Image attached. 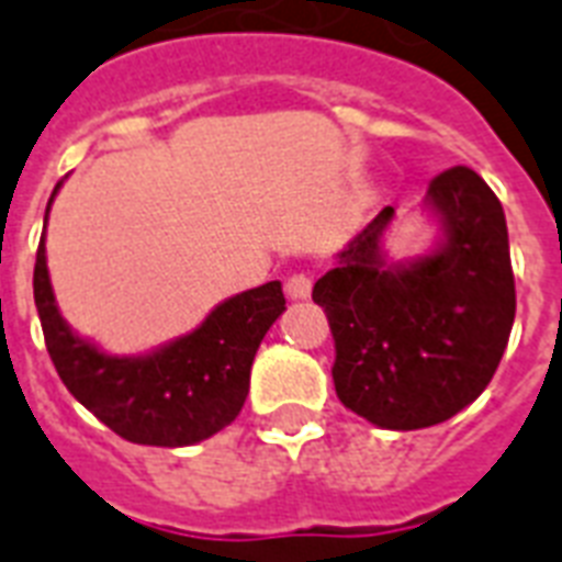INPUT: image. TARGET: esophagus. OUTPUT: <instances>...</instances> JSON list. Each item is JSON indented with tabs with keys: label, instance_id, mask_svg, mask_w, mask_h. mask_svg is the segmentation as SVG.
<instances>
[{
	"label": "esophagus",
	"instance_id": "esophagus-1",
	"mask_svg": "<svg viewBox=\"0 0 562 562\" xmlns=\"http://www.w3.org/2000/svg\"><path fill=\"white\" fill-rule=\"evenodd\" d=\"M286 295L290 299H307L313 290V278L311 276H304V272H295V276L286 278V284H284Z\"/></svg>",
	"mask_w": 562,
	"mask_h": 562
}]
</instances>
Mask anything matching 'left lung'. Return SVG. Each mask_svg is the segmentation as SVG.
<instances>
[{
  "label": "left lung",
  "mask_w": 562,
  "mask_h": 562,
  "mask_svg": "<svg viewBox=\"0 0 562 562\" xmlns=\"http://www.w3.org/2000/svg\"><path fill=\"white\" fill-rule=\"evenodd\" d=\"M446 243L386 267L384 207L313 286L334 337V390L378 428L416 430L451 419L493 381L510 340L516 281L498 195L467 167L428 187Z\"/></svg>",
  "instance_id": "obj_1"
}]
</instances>
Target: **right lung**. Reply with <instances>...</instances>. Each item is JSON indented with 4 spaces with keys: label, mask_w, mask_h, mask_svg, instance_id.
<instances>
[{
    "label": "right lung",
    "mask_w": 562,
    "mask_h": 562,
    "mask_svg": "<svg viewBox=\"0 0 562 562\" xmlns=\"http://www.w3.org/2000/svg\"><path fill=\"white\" fill-rule=\"evenodd\" d=\"M34 304L46 351L69 393L128 442L176 448L202 442L237 419L249 393L251 360L284 311V293L278 281H269L222 302L193 334L155 355L111 358L60 319L41 240Z\"/></svg>",
    "instance_id": "obj_1"
}]
</instances>
